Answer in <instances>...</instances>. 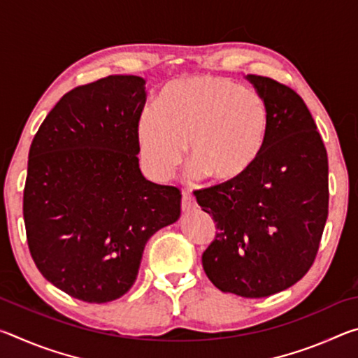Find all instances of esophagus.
Here are the masks:
<instances>
[{"mask_svg":"<svg viewBox=\"0 0 358 358\" xmlns=\"http://www.w3.org/2000/svg\"><path fill=\"white\" fill-rule=\"evenodd\" d=\"M196 207V199H194L189 192H183V197H181V210H183L185 213H189V211Z\"/></svg>","mask_w":358,"mask_h":358,"instance_id":"34e87169","label":"esophagus"}]
</instances>
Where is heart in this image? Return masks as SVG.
Returning a JSON list of instances; mask_svg holds the SVG:
<instances>
[{"label": "heart", "instance_id": "obj_1", "mask_svg": "<svg viewBox=\"0 0 358 358\" xmlns=\"http://www.w3.org/2000/svg\"><path fill=\"white\" fill-rule=\"evenodd\" d=\"M268 131L260 96L226 77L180 78L162 90L157 106L143 108L137 141L151 177L164 181L175 172L189 142L192 180L208 175L232 183L256 164Z\"/></svg>", "mask_w": 358, "mask_h": 358}]
</instances>
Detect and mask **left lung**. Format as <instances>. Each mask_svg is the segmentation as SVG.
<instances>
[{"instance_id": "1", "label": "left lung", "mask_w": 358, "mask_h": 358, "mask_svg": "<svg viewBox=\"0 0 358 358\" xmlns=\"http://www.w3.org/2000/svg\"><path fill=\"white\" fill-rule=\"evenodd\" d=\"M268 115L262 153L232 183L196 191L216 222L202 254L208 280L227 294L268 296L301 280L329 216V157L310 110L286 85L246 76Z\"/></svg>"}]
</instances>
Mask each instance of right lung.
Segmentation results:
<instances>
[{"label": "right lung", "instance_id": "obj_1", "mask_svg": "<svg viewBox=\"0 0 358 358\" xmlns=\"http://www.w3.org/2000/svg\"><path fill=\"white\" fill-rule=\"evenodd\" d=\"M137 76L66 93L29 147L23 220L42 276L74 299L106 303L137 280L145 245L180 217L181 194L138 167Z\"/></svg>", "mask_w": 358, "mask_h": 358}]
</instances>
